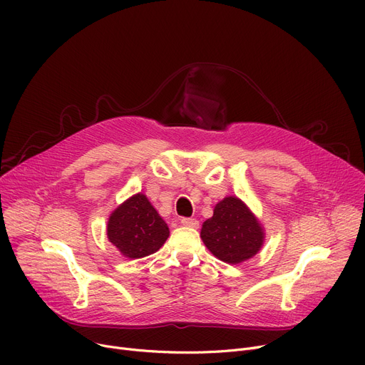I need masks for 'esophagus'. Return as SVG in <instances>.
I'll list each match as a JSON object with an SVG mask.
<instances>
[{
    "mask_svg": "<svg viewBox=\"0 0 365 365\" xmlns=\"http://www.w3.org/2000/svg\"><path fill=\"white\" fill-rule=\"evenodd\" d=\"M180 223L183 226H187V227H198L200 226V222L197 219H192V217H183L180 220Z\"/></svg>",
    "mask_w": 365,
    "mask_h": 365,
    "instance_id": "34e87169",
    "label": "esophagus"
}]
</instances>
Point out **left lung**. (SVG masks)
<instances>
[{"label": "left lung", "instance_id": "left-lung-1", "mask_svg": "<svg viewBox=\"0 0 365 365\" xmlns=\"http://www.w3.org/2000/svg\"><path fill=\"white\" fill-rule=\"evenodd\" d=\"M201 240L219 260L238 264L256 256L264 242V229L248 205L235 195L215 205L201 227Z\"/></svg>", "mask_w": 365, "mask_h": 365}]
</instances>
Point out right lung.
<instances>
[{"label": "right lung", "instance_id": "obj_1", "mask_svg": "<svg viewBox=\"0 0 365 365\" xmlns=\"http://www.w3.org/2000/svg\"><path fill=\"white\" fill-rule=\"evenodd\" d=\"M106 235L124 257L140 259L160 250L170 235V229L148 197L139 192L110 213Z\"/></svg>", "mask_w": 365, "mask_h": 365}]
</instances>
